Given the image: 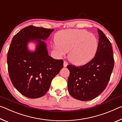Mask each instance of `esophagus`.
Wrapping results in <instances>:
<instances>
[{
	"label": "esophagus",
	"instance_id": "34e87169",
	"mask_svg": "<svg viewBox=\"0 0 122 122\" xmlns=\"http://www.w3.org/2000/svg\"><path fill=\"white\" fill-rule=\"evenodd\" d=\"M68 65V62L66 61H65L63 62V66L65 67H67V66Z\"/></svg>",
	"mask_w": 122,
	"mask_h": 122
}]
</instances>
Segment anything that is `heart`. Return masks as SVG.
<instances>
[{
  "mask_svg": "<svg viewBox=\"0 0 122 122\" xmlns=\"http://www.w3.org/2000/svg\"><path fill=\"white\" fill-rule=\"evenodd\" d=\"M56 48L61 55L69 51L68 59L77 65L89 62L95 56L98 41L93 34L85 30H65L55 36Z\"/></svg>",
  "mask_w": 122,
  "mask_h": 122,
  "instance_id": "obj_1",
  "label": "heart"
}]
</instances>
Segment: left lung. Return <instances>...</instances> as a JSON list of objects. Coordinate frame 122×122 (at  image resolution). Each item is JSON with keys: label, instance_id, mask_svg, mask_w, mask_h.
Segmentation results:
<instances>
[{"label": "left lung", "instance_id": "8db88e82", "mask_svg": "<svg viewBox=\"0 0 122 122\" xmlns=\"http://www.w3.org/2000/svg\"><path fill=\"white\" fill-rule=\"evenodd\" d=\"M99 39L95 56L83 66L71 64L67 67L70 74L68 89L77 100L86 101L96 98L107 87L114 67L113 51L110 41L97 28Z\"/></svg>", "mask_w": 122, "mask_h": 122}]
</instances>
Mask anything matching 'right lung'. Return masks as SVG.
Here are the masks:
<instances>
[{
  "label": "right lung",
  "mask_w": 122,
  "mask_h": 122,
  "mask_svg": "<svg viewBox=\"0 0 122 122\" xmlns=\"http://www.w3.org/2000/svg\"><path fill=\"white\" fill-rule=\"evenodd\" d=\"M53 30L30 25L12 39L7 58L10 78L14 87L27 97L37 98L45 95L51 80L63 67V60L49 56L46 45L41 40H46ZM34 40L38 41L37 49L32 53L28 51L26 44Z\"/></svg>",
  "instance_id": "1"
}]
</instances>
